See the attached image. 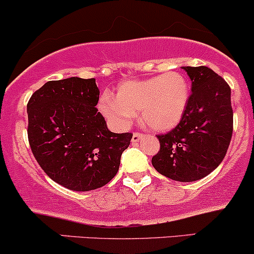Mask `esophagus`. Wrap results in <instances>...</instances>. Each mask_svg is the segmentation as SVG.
<instances>
[{
	"label": "esophagus",
	"instance_id": "1",
	"mask_svg": "<svg viewBox=\"0 0 254 254\" xmlns=\"http://www.w3.org/2000/svg\"><path fill=\"white\" fill-rule=\"evenodd\" d=\"M142 133H139V132H135V133H133V136H132V141L133 142H138L139 140H140V139L142 138Z\"/></svg>",
	"mask_w": 254,
	"mask_h": 254
}]
</instances>
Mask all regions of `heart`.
I'll list each match as a JSON object with an SVG mask.
<instances>
[{
    "mask_svg": "<svg viewBox=\"0 0 254 254\" xmlns=\"http://www.w3.org/2000/svg\"><path fill=\"white\" fill-rule=\"evenodd\" d=\"M190 87L184 74L168 72L146 80L120 85L118 97L104 93L99 101L103 115L120 128L128 127L140 110L144 126L172 129L180 122L189 103Z\"/></svg>",
    "mask_w": 254,
    "mask_h": 254,
    "instance_id": "b5f03b06",
    "label": "heart"
}]
</instances>
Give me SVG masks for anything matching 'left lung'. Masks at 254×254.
<instances>
[{"label":"left lung","instance_id":"8db88e82","mask_svg":"<svg viewBox=\"0 0 254 254\" xmlns=\"http://www.w3.org/2000/svg\"><path fill=\"white\" fill-rule=\"evenodd\" d=\"M182 68L192 80V93L178 126L157 135L161 149L152 165L172 180L190 182L223 161L232 140L233 108L229 85L211 68Z\"/></svg>","mask_w":254,"mask_h":254}]
</instances>
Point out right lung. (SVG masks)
<instances>
[{
  "label": "right lung",
  "mask_w": 254,
  "mask_h": 254,
  "mask_svg": "<svg viewBox=\"0 0 254 254\" xmlns=\"http://www.w3.org/2000/svg\"><path fill=\"white\" fill-rule=\"evenodd\" d=\"M95 79L45 82L27 103V135L36 161L68 190H97L118 173L132 133H113L96 109Z\"/></svg>",
  "instance_id": "1"
}]
</instances>
